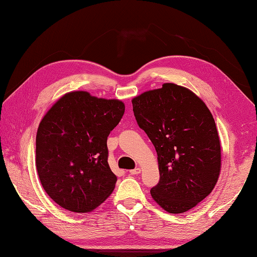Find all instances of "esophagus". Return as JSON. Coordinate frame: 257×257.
Wrapping results in <instances>:
<instances>
[{
  "instance_id": "34e87169",
  "label": "esophagus",
  "mask_w": 257,
  "mask_h": 257,
  "mask_svg": "<svg viewBox=\"0 0 257 257\" xmlns=\"http://www.w3.org/2000/svg\"><path fill=\"white\" fill-rule=\"evenodd\" d=\"M140 173H141L140 167H136V169L130 171V174H132V175H138V174H140Z\"/></svg>"
}]
</instances>
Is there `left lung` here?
Returning <instances> with one entry per match:
<instances>
[{
  "label": "left lung",
  "mask_w": 257,
  "mask_h": 257,
  "mask_svg": "<svg viewBox=\"0 0 257 257\" xmlns=\"http://www.w3.org/2000/svg\"><path fill=\"white\" fill-rule=\"evenodd\" d=\"M139 126L158 153L160 181L151 188L159 205L184 213L203 201L221 171V143L213 115L187 88L165 83L132 99Z\"/></svg>",
  "instance_id": "8db88e82"
}]
</instances>
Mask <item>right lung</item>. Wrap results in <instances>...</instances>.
<instances>
[{"label":"right lung","mask_w":257,"mask_h":257,"mask_svg":"<svg viewBox=\"0 0 257 257\" xmlns=\"http://www.w3.org/2000/svg\"><path fill=\"white\" fill-rule=\"evenodd\" d=\"M125 111L118 99L84 91L62 96L36 134V169L44 191L71 212H91L111 195L117 181L107 163V136Z\"/></svg>","instance_id":"1"}]
</instances>
